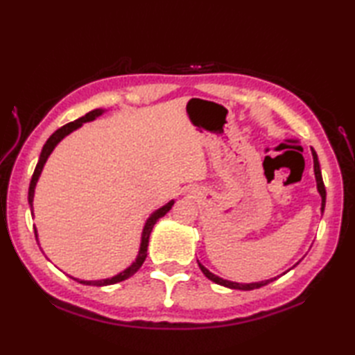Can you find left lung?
<instances>
[{
  "instance_id": "8db88e82",
  "label": "left lung",
  "mask_w": 355,
  "mask_h": 355,
  "mask_svg": "<svg viewBox=\"0 0 355 355\" xmlns=\"http://www.w3.org/2000/svg\"><path fill=\"white\" fill-rule=\"evenodd\" d=\"M311 153H313V160H314V175H315V182H318V191H319L320 197H322V214H323V210H325V201H327V191H325V184H323V180H322V172H320V164H319V160H318V154H315V150H314L313 148H311ZM198 266H200L202 273H205V276H206L207 279H210V281L218 284V285L227 286V288H233V290L250 291V290H254V288H261V286L267 285V284H270V282H273V281H276V279H277V277H273V279H268V281H262V282L238 284V282L225 281V279L218 277L216 275L210 273V271H209L205 266H201L200 262H198Z\"/></svg>"
}]
</instances>
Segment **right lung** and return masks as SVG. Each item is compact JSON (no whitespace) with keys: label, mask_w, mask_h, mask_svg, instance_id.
Instances as JSON below:
<instances>
[{"label":"right lung","mask_w":355,"mask_h":355,"mask_svg":"<svg viewBox=\"0 0 355 355\" xmlns=\"http://www.w3.org/2000/svg\"><path fill=\"white\" fill-rule=\"evenodd\" d=\"M103 112V110H93L87 112V114L84 117H80L78 120H74V122H70L64 125L62 128H59L58 131L53 132L49 140L45 141V145L41 150V155H40V160H37V164L35 168V172L32 175V180H30V186H28V205L30 207H33V195H35V186L37 183V178H40L41 172H42V168L45 162H47L49 155L51 154V150L55 149V146L58 145L59 141H61L65 135H69L70 132H73L74 130H78L79 126H82V123L85 122H92V120H94L96 117H99ZM173 206V201H169L168 205L160 207L158 210H155V212L150 215L148 218V221L145 224V227H143V233H141V243H140V250H139V254H137V259H135V262H132V266L128 267L125 271H122V273H119L116 276H112L110 279H101V281H79V279H76V281H79L80 284H85V285H96V286H105V285H112V284H117V282H122L125 281V279L131 277L132 275L137 273V270L143 266V262H145L146 259V253H148V243H149V235L150 232H153V227L154 224L160 220L162 216H164L166 214L169 212L171 207ZM35 236L37 239V233H36V229H35Z\"/></svg>","instance_id":"1"}]
</instances>
